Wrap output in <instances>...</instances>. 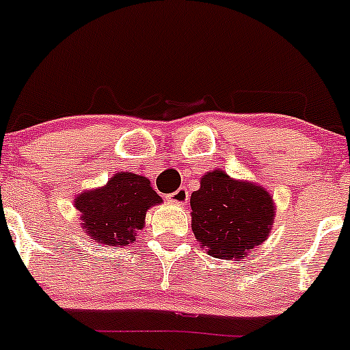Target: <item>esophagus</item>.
Segmentation results:
<instances>
[{"label":"esophagus","instance_id":"34e87169","mask_svg":"<svg viewBox=\"0 0 350 350\" xmlns=\"http://www.w3.org/2000/svg\"><path fill=\"white\" fill-rule=\"evenodd\" d=\"M167 199L170 202H174V204H178V205H183L187 204V200H189V192H187V189H178L175 190L174 193H170V196H167Z\"/></svg>","mask_w":350,"mask_h":350}]
</instances>
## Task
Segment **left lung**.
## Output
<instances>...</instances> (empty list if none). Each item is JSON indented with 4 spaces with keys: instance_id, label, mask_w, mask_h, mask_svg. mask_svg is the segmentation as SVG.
<instances>
[{
    "instance_id": "1",
    "label": "left lung",
    "mask_w": 350,
    "mask_h": 350,
    "mask_svg": "<svg viewBox=\"0 0 350 350\" xmlns=\"http://www.w3.org/2000/svg\"><path fill=\"white\" fill-rule=\"evenodd\" d=\"M192 230L214 258L239 259L266 241L275 217L271 196L226 172H208L190 197Z\"/></svg>"
}]
</instances>
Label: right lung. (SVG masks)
<instances>
[{
    "label": "right lung",
    "mask_w": 350,
    "mask_h": 350,
    "mask_svg": "<svg viewBox=\"0 0 350 350\" xmlns=\"http://www.w3.org/2000/svg\"><path fill=\"white\" fill-rule=\"evenodd\" d=\"M85 232L106 246H129L145 226L146 211L161 197L146 176L120 172L103 189L75 197Z\"/></svg>",
    "instance_id": "1"
}]
</instances>
